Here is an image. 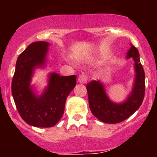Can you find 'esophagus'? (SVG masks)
I'll return each instance as SVG.
<instances>
[{
	"instance_id": "obj_1",
	"label": "esophagus",
	"mask_w": 157,
	"mask_h": 157,
	"mask_svg": "<svg viewBox=\"0 0 157 157\" xmlns=\"http://www.w3.org/2000/svg\"><path fill=\"white\" fill-rule=\"evenodd\" d=\"M88 80V76L86 74H80L78 77V82L80 83H86Z\"/></svg>"
}]
</instances>
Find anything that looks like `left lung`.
Instances as JSON below:
<instances>
[{
    "label": "left lung",
    "mask_w": 157,
    "mask_h": 157,
    "mask_svg": "<svg viewBox=\"0 0 157 157\" xmlns=\"http://www.w3.org/2000/svg\"><path fill=\"white\" fill-rule=\"evenodd\" d=\"M134 61L136 77L132 92L122 103L112 102L105 93L103 85L99 80H93L86 85L89 105L93 115L102 122L116 124L124 121L134 114L143 102L145 94V74L140 61V55L136 47L131 45L127 58Z\"/></svg>",
    "instance_id": "8db88e82"
}]
</instances>
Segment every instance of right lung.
<instances>
[{
    "instance_id": "obj_1",
    "label": "right lung",
    "mask_w": 157,
    "mask_h": 157,
    "mask_svg": "<svg viewBox=\"0 0 157 157\" xmlns=\"http://www.w3.org/2000/svg\"><path fill=\"white\" fill-rule=\"evenodd\" d=\"M48 42L30 44L17 58L12 80V95L17 111L27 124L34 127L50 128L59 121L64 114L66 99L76 86V75L60 76L52 73L48 86L41 96H36L30 86L34 69L45 63Z\"/></svg>"
}]
</instances>
